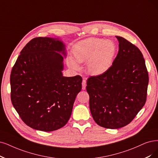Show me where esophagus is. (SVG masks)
I'll return each instance as SVG.
<instances>
[{
    "label": "esophagus",
    "instance_id": "obj_1",
    "mask_svg": "<svg viewBox=\"0 0 158 158\" xmlns=\"http://www.w3.org/2000/svg\"><path fill=\"white\" fill-rule=\"evenodd\" d=\"M86 86V81L85 79H83V82H82V89L85 90Z\"/></svg>",
    "mask_w": 158,
    "mask_h": 158
}]
</instances>
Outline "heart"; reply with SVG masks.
I'll use <instances>...</instances> for the list:
<instances>
[{"label": "heart", "mask_w": 158, "mask_h": 158, "mask_svg": "<svg viewBox=\"0 0 158 158\" xmlns=\"http://www.w3.org/2000/svg\"><path fill=\"white\" fill-rule=\"evenodd\" d=\"M116 52V46L110 40L89 38L76 44L73 49L75 61L68 59V65L74 69L79 66L77 62H87V70L92 75H100L111 67Z\"/></svg>", "instance_id": "obj_1"}]
</instances>
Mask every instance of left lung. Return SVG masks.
<instances>
[{"label": "left lung", "instance_id": "obj_1", "mask_svg": "<svg viewBox=\"0 0 158 158\" xmlns=\"http://www.w3.org/2000/svg\"><path fill=\"white\" fill-rule=\"evenodd\" d=\"M119 50L105 73L86 82L90 110L96 123L118 129L133 120L147 101L148 73L141 51L120 36Z\"/></svg>", "mask_w": 158, "mask_h": 158}]
</instances>
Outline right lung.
Returning a JSON list of instances; mask_svg holds the SVG:
<instances>
[{
  "label": "right lung",
  "mask_w": 158,
  "mask_h": 158,
  "mask_svg": "<svg viewBox=\"0 0 158 158\" xmlns=\"http://www.w3.org/2000/svg\"><path fill=\"white\" fill-rule=\"evenodd\" d=\"M65 45L56 38L38 37L23 49L10 75L11 100L21 120L34 130L52 131L65 126L82 77H64Z\"/></svg>",
  "instance_id": "add662e5"
}]
</instances>
